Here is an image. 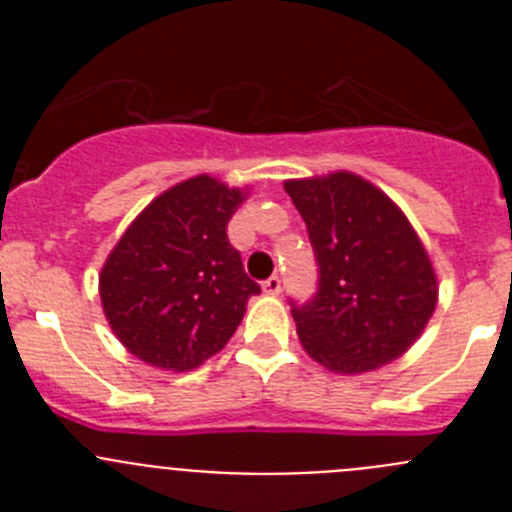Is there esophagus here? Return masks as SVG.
I'll return each instance as SVG.
<instances>
[{
	"instance_id": "34e87169",
	"label": "esophagus",
	"mask_w": 512,
	"mask_h": 512,
	"mask_svg": "<svg viewBox=\"0 0 512 512\" xmlns=\"http://www.w3.org/2000/svg\"><path fill=\"white\" fill-rule=\"evenodd\" d=\"M261 287H264L266 295H279V292H282V279L269 277L264 284H261Z\"/></svg>"
}]
</instances>
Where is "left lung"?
<instances>
[{"label": "left lung", "mask_w": 512, "mask_h": 512, "mask_svg": "<svg viewBox=\"0 0 512 512\" xmlns=\"http://www.w3.org/2000/svg\"><path fill=\"white\" fill-rule=\"evenodd\" d=\"M318 261V292L292 300L297 336L338 374L372 372L400 359L438 302L436 271L400 207L351 171L292 179Z\"/></svg>", "instance_id": "1"}]
</instances>
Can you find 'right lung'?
<instances>
[{
    "instance_id": "1",
    "label": "right lung",
    "mask_w": 512,
    "mask_h": 512,
    "mask_svg": "<svg viewBox=\"0 0 512 512\" xmlns=\"http://www.w3.org/2000/svg\"><path fill=\"white\" fill-rule=\"evenodd\" d=\"M246 200L200 174L158 194L107 256L99 297L112 333L130 354L166 372L215 356L261 287L243 271L228 223Z\"/></svg>"
}]
</instances>
